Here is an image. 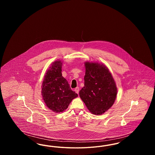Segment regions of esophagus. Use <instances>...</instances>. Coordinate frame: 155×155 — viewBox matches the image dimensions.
I'll return each mask as SVG.
<instances>
[{
    "mask_svg": "<svg viewBox=\"0 0 155 155\" xmlns=\"http://www.w3.org/2000/svg\"><path fill=\"white\" fill-rule=\"evenodd\" d=\"M74 91H75V92L77 94H78V93H79V91H80V88H79V87H77V88H75V89H74Z\"/></svg>",
    "mask_w": 155,
    "mask_h": 155,
    "instance_id": "1",
    "label": "esophagus"
}]
</instances>
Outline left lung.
<instances>
[{"label": "left lung", "instance_id": "left-lung-1", "mask_svg": "<svg viewBox=\"0 0 155 155\" xmlns=\"http://www.w3.org/2000/svg\"><path fill=\"white\" fill-rule=\"evenodd\" d=\"M85 66L84 87L80 96L91 113L101 115L114 103L117 94L115 81L103 64L86 61Z\"/></svg>", "mask_w": 155, "mask_h": 155}]
</instances>
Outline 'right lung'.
<instances>
[{"instance_id": "obj_1", "label": "right lung", "mask_w": 155, "mask_h": 155, "mask_svg": "<svg viewBox=\"0 0 155 155\" xmlns=\"http://www.w3.org/2000/svg\"><path fill=\"white\" fill-rule=\"evenodd\" d=\"M62 62L56 60L46 71L42 85V96L46 106L55 113L65 110L78 95L61 74Z\"/></svg>"}]
</instances>
